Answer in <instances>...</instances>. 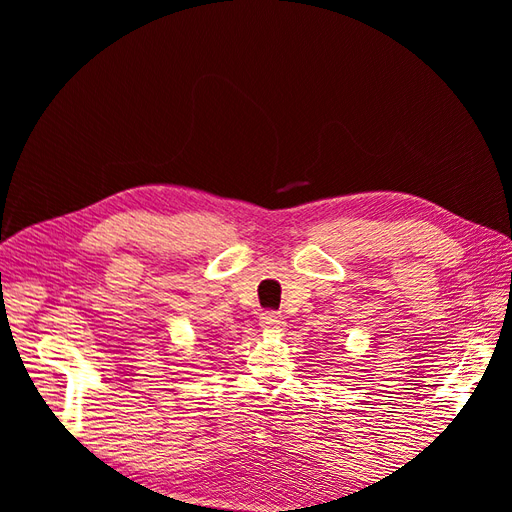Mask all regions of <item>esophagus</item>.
<instances>
[{
  "label": "esophagus",
  "mask_w": 512,
  "mask_h": 512,
  "mask_svg": "<svg viewBox=\"0 0 512 512\" xmlns=\"http://www.w3.org/2000/svg\"><path fill=\"white\" fill-rule=\"evenodd\" d=\"M258 324L262 331H280L284 327V318L277 312H265V314H260Z\"/></svg>",
  "instance_id": "esophagus-1"
}]
</instances>
